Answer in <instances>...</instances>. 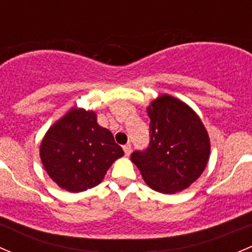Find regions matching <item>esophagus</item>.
Wrapping results in <instances>:
<instances>
[{"mask_svg":"<svg viewBox=\"0 0 252 252\" xmlns=\"http://www.w3.org/2000/svg\"><path fill=\"white\" fill-rule=\"evenodd\" d=\"M123 150H124V154H126V156H129V155H130V152H131V145H129V144L124 145Z\"/></svg>","mask_w":252,"mask_h":252,"instance_id":"34e87169","label":"esophagus"}]
</instances>
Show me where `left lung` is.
<instances>
[{
  "instance_id": "left-lung-1",
  "label": "left lung",
  "mask_w": 252,
  "mask_h": 252,
  "mask_svg": "<svg viewBox=\"0 0 252 252\" xmlns=\"http://www.w3.org/2000/svg\"><path fill=\"white\" fill-rule=\"evenodd\" d=\"M150 144L130 159L151 189L163 194L182 191L204 172L210 139L201 119L178 98L162 95L147 108Z\"/></svg>"
}]
</instances>
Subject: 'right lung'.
I'll return each instance as SVG.
<instances>
[{
	"label": "right lung",
	"instance_id": "1",
	"mask_svg": "<svg viewBox=\"0 0 252 252\" xmlns=\"http://www.w3.org/2000/svg\"><path fill=\"white\" fill-rule=\"evenodd\" d=\"M124 155L93 111L72 108L53 124L40 147L45 169L61 188L79 192L100 184L117 158Z\"/></svg>",
	"mask_w": 252,
	"mask_h": 252
}]
</instances>
